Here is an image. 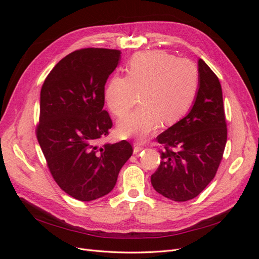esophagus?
Returning <instances> with one entry per match:
<instances>
[{"label":"esophagus","mask_w":259,"mask_h":259,"mask_svg":"<svg viewBox=\"0 0 259 259\" xmlns=\"http://www.w3.org/2000/svg\"><path fill=\"white\" fill-rule=\"evenodd\" d=\"M144 149V145L142 143H135L134 145V153H138L139 151H142Z\"/></svg>","instance_id":"esophagus-1"}]
</instances>
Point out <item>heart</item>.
<instances>
[{"label":"heart","instance_id":"obj_1","mask_svg":"<svg viewBox=\"0 0 259 259\" xmlns=\"http://www.w3.org/2000/svg\"><path fill=\"white\" fill-rule=\"evenodd\" d=\"M127 75H113L106 85L105 103L114 115H126L142 92L143 104L117 125L123 137L143 138L162 122L177 123L190 110L200 85L193 61L165 51L137 53L126 67Z\"/></svg>","mask_w":259,"mask_h":259}]
</instances>
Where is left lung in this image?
<instances>
[{"instance_id":"8db88e82","label":"left lung","mask_w":259,"mask_h":259,"mask_svg":"<svg viewBox=\"0 0 259 259\" xmlns=\"http://www.w3.org/2000/svg\"><path fill=\"white\" fill-rule=\"evenodd\" d=\"M198 68L200 85L191 110L156 137L164 148L151 184L156 192L176 202L191 200L205 189L227 143L222 85L202 59Z\"/></svg>"}]
</instances>
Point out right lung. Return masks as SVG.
Returning <instances> with one entry per match:
<instances>
[{
	"label": "right lung",
	"instance_id": "right-lung-1",
	"mask_svg": "<svg viewBox=\"0 0 259 259\" xmlns=\"http://www.w3.org/2000/svg\"><path fill=\"white\" fill-rule=\"evenodd\" d=\"M120 59L117 50L72 52L53 68L42 86L37 142L55 182L76 200L89 202L110 192L133 154L126 140L98 146L112 127L104 110V93Z\"/></svg>",
	"mask_w": 259,
	"mask_h": 259
}]
</instances>
